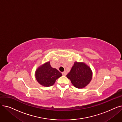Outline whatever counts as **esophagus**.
Masks as SVG:
<instances>
[{
    "label": "esophagus",
    "instance_id": "obj_1",
    "mask_svg": "<svg viewBox=\"0 0 122 122\" xmlns=\"http://www.w3.org/2000/svg\"><path fill=\"white\" fill-rule=\"evenodd\" d=\"M62 75H64V76H66V75H67V72H66V71L63 72L62 73Z\"/></svg>",
    "mask_w": 122,
    "mask_h": 122
}]
</instances>
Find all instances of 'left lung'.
Returning a JSON list of instances; mask_svg holds the SVG:
<instances>
[{
  "label": "left lung",
  "instance_id": "8db88e82",
  "mask_svg": "<svg viewBox=\"0 0 122 122\" xmlns=\"http://www.w3.org/2000/svg\"><path fill=\"white\" fill-rule=\"evenodd\" d=\"M66 76L75 87L81 88L85 87L90 82L92 73L91 68L84 63L76 62Z\"/></svg>",
  "mask_w": 122,
  "mask_h": 122
}]
</instances>
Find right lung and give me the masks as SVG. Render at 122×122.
<instances>
[{"label":"right lung","instance_id":"obj_1","mask_svg":"<svg viewBox=\"0 0 122 122\" xmlns=\"http://www.w3.org/2000/svg\"><path fill=\"white\" fill-rule=\"evenodd\" d=\"M35 76L37 81L41 85L50 86L54 85L57 79L62 76V74L58 70L51 67L48 62L36 70Z\"/></svg>","mask_w":122,"mask_h":122}]
</instances>
